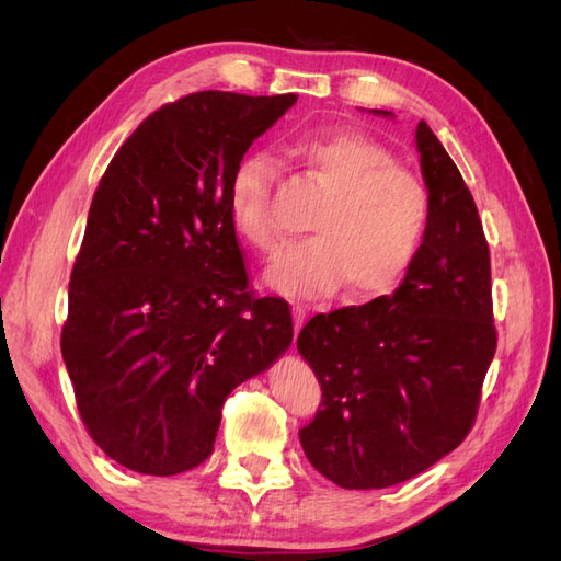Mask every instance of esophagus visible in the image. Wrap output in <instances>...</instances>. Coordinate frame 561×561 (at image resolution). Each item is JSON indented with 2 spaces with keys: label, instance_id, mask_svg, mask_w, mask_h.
Instances as JSON below:
<instances>
[{
  "label": "esophagus",
  "instance_id": "1",
  "mask_svg": "<svg viewBox=\"0 0 561 561\" xmlns=\"http://www.w3.org/2000/svg\"><path fill=\"white\" fill-rule=\"evenodd\" d=\"M304 320H307V311H304V307H293V325H295V339L299 334V330L304 328Z\"/></svg>",
  "mask_w": 561,
  "mask_h": 561
}]
</instances>
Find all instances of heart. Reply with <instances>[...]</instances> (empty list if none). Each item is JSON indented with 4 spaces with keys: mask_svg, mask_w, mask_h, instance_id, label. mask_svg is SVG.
<instances>
[{
    "mask_svg": "<svg viewBox=\"0 0 561 561\" xmlns=\"http://www.w3.org/2000/svg\"><path fill=\"white\" fill-rule=\"evenodd\" d=\"M325 194L313 236L287 245L266 268V285L290 299H318L346 283L353 297L393 290L412 266L428 229V192L396 157L363 133H322L285 147ZM276 163L248 154L229 182V219L241 239L271 250L276 241L268 192Z\"/></svg>",
    "mask_w": 561,
    "mask_h": 561,
    "instance_id": "obj_1",
    "label": "heart"
}]
</instances>
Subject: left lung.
I'll return each mask as SVG.
<instances>
[{"label": "left lung", "instance_id": "obj_1", "mask_svg": "<svg viewBox=\"0 0 561 561\" xmlns=\"http://www.w3.org/2000/svg\"><path fill=\"white\" fill-rule=\"evenodd\" d=\"M414 145L431 203L416 260L393 295L320 313L297 336L322 388V410L299 443L344 489L400 484L461 445L496 351L478 208L426 122Z\"/></svg>", "mask_w": 561, "mask_h": 561}]
</instances>
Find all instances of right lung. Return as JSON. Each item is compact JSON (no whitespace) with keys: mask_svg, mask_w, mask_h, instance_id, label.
Returning a JSON list of instances; mask_svg holds the SVG:
<instances>
[{"mask_svg":"<svg viewBox=\"0 0 561 561\" xmlns=\"http://www.w3.org/2000/svg\"><path fill=\"white\" fill-rule=\"evenodd\" d=\"M295 103L186 95L145 118L98 184L60 348L95 445L135 472L206 461L225 398L293 344L287 304L248 293L229 182Z\"/></svg>","mask_w":561,"mask_h":561,"instance_id":"add662e5","label":"right lung"}]
</instances>
